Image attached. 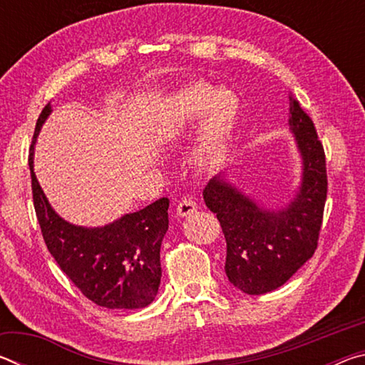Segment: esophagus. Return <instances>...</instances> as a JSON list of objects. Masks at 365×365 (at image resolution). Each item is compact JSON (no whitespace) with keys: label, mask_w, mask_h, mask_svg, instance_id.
<instances>
[{"label":"esophagus","mask_w":365,"mask_h":365,"mask_svg":"<svg viewBox=\"0 0 365 365\" xmlns=\"http://www.w3.org/2000/svg\"><path fill=\"white\" fill-rule=\"evenodd\" d=\"M197 209V205L195 200H191V197H185L180 202H178L177 206V214L180 215V217H187V215L193 214Z\"/></svg>","instance_id":"34e87169"}]
</instances>
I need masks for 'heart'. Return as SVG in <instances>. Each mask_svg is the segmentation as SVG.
I'll return each instance as SVG.
<instances>
[{
	"mask_svg": "<svg viewBox=\"0 0 365 365\" xmlns=\"http://www.w3.org/2000/svg\"><path fill=\"white\" fill-rule=\"evenodd\" d=\"M237 109V98L230 91H215L209 85L193 83L175 98L170 114L165 120V130H180L185 123L206 110L202 158L207 163H214L219 158L222 143L232 130Z\"/></svg>",
	"mask_w": 365,
	"mask_h": 365,
	"instance_id": "heart-1",
	"label": "heart"
}]
</instances>
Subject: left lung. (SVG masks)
Segmentation results:
<instances>
[{
  "mask_svg": "<svg viewBox=\"0 0 365 365\" xmlns=\"http://www.w3.org/2000/svg\"><path fill=\"white\" fill-rule=\"evenodd\" d=\"M288 122L302 156V183L285 209L259 207L217 177L202 191L227 242L225 274L246 294L282 287L317 250L329 190L325 151L312 119L293 96Z\"/></svg>",
  "mask_w": 365,
  "mask_h": 365,
  "instance_id": "1",
  "label": "left lung"
}]
</instances>
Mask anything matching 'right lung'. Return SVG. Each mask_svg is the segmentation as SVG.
I'll return each mask as SVG.
<instances>
[{
  "instance_id": "right-lung-1",
  "label": "right lung",
  "mask_w": 365,
  "mask_h": 365,
  "mask_svg": "<svg viewBox=\"0 0 365 365\" xmlns=\"http://www.w3.org/2000/svg\"><path fill=\"white\" fill-rule=\"evenodd\" d=\"M51 113L36 120L29 168L36 219L48 251L73 285L95 304L141 309L151 304L160 283V243L169 228V200L151 202L101 228L72 225L53 211L34 172V145Z\"/></svg>"
}]
</instances>
